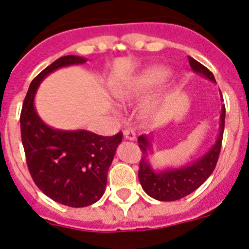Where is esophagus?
<instances>
[{
    "label": "esophagus",
    "instance_id": "34e87169",
    "mask_svg": "<svg viewBox=\"0 0 249 249\" xmlns=\"http://www.w3.org/2000/svg\"><path fill=\"white\" fill-rule=\"evenodd\" d=\"M123 134H124V138L126 140H135V131L133 130V129H124V131H123Z\"/></svg>",
    "mask_w": 249,
    "mask_h": 249
}]
</instances>
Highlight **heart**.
Returning <instances> with one entry per match:
<instances>
[{
  "label": "heart",
  "mask_w": 249,
  "mask_h": 249,
  "mask_svg": "<svg viewBox=\"0 0 249 249\" xmlns=\"http://www.w3.org/2000/svg\"><path fill=\"white\" fill-rule=\"evenodd\" d=\"M170 71L163 66H149L144 69L140 72L135 73L134 76L126 80L122 85H119L115 89V96L118 100L130 101L133 99H137L142 95L148 94L153 89L158 88L166 80L169 79ZM154 107L151 105L146 107V111L151 112Z\"/></svg>",
  "instance_id": "heart-1"
}]
</instances>
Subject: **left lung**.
<instances>
[{
	"mask_svg": "<svg viewBox=\"0 0 249 249\" xmlns=\"http://www.w3.org/2000/svg\"><path fill=\"white\" fill-rule=\"evenodd\" d=\"M189 65L194 72L199 73L205 79L215 83L213 73L200 62L194 60L193 57H189ZM224 119H226V107L223 105L222 114H220L219 134H218L214 145L193 163L180 166V168H173V169L166 168L161 170L153 169L149 160V154L151 151V139L146 135H140L138 138V142H139L142 157L139 164V180L145 193L157 200L170 202V200L184 198L188 194L193 193L194 190L198 189L209 178L217 165L222 139H223Z\"/></svg>",
	"mask_w": 249,
	"mask_h": 249,
	"instance_id": "left-lung-1",
	"label": "left lung"
}]
</instances>
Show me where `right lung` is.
<instances>
[{
	"label": "right lung",
	"instance_id": "obj_1",
	"mask_svg": "<svg viewBox=\"0 0 249 249\" xmlns=\"http://www.w3.org/2000/svg\"><path fill=\"white\" fill-rule=\"evenodd\" d=\"M84 62L81 56H62L41 71L32 80L20 116L26 161L35 184L55 202L73 208L91 205L103 196L123 134L101 137L88 130L50 127L35 109V95L47 75Z\"/></svg>",
	"mask_w": 249,
	"mask_h": 249
}]
</instances>
